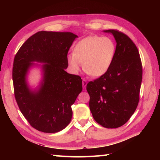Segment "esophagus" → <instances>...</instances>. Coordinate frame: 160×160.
Wrapping results in <instances>:
<instances>
[{
    "mask_svg": "<svg viewBox=\"0 0 160 160\" xmlns=\"http://www.w3.org/2000/svg\"><path fill=\"white\" fill-rule=\"evenodd\" d=\"M82 83H83V88L85 89L86 88V86H87V84H88V83H87V81L85 79H83V82H82Z\"/></svg>",
    "mask_w": 160,
    "mask_h": 160,
    "instance_id": "1",
    "label": "esophagus"
}]
</instances>
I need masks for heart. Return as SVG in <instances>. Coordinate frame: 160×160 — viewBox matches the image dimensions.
Instances as JSON below:
<instances>
[{"label":"heart","instance_id":"obj_1","mask_svg":"<svg viewBox=\"0 0 160 160\" xmlns=\"http://www.w3.org/2000/svg\"><path fill=\"white\" fill-rule=\"evenodd\" d=\"M115 45L109 37L89 36L78 42L73 53L67 55V61L72 73H78L82 67L93 77L104 75L111 67L115 53Z\"/></svg>","mask_w":160,"mask_h":160}]
</instances>
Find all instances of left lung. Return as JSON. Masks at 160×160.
<instances>
[{
    "label": "left lung",
    "instance_id": "obj_1",
    "mask_svg": "<svg viewBox=\"0 0 160 160\" xmlns=\"http://www.w3.org/2000/svg\"><path fill=\"white\" fill-rule=\"evenodd\" d=\"M104 31L112 33L117 42L114 59L109 70L89 81L86 89L96 122L117 128L128 122L138 105L142 64L136 45L127 35L115 29Z\"/></svg>",
    "mask_w": 160,
    "mask_h": 160
}]
</instances>
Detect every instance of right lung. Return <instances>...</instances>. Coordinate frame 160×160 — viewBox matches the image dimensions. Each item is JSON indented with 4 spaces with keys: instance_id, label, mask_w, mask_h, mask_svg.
<instances>
[{
    "instance_id": "obj_1",
    "label": "right lung",
    "mask_w": 160,
    "mask_h": 160,
    "mask_svg": "<svg viewBox=\"0 0 160 160\" xmlns=\"http://www.w3.org/2000/svg\"><path fill=\"white\" fill-rule=\"evenodd\" d=\"M77 36L71 32L38 31L23 43L14 57L12 67L14 93L18 108L32 128L56 133L70 123L71 105L82 91L79 75L67 73V54ZM37 61L43 65L44 79L37 92L26 83L28 68Z\"/></svg>"
}]
</instances>
